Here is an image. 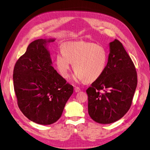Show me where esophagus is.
Here are the masks:
<instances>
[{
  "mask_svg": "<svg viewBox=\"0 0 150 150\" xmlns=\"http://www.w3.org/2000/svg\"><path fill=\"white\" fill-rule=\"evenodd\" d=\"M74 90L76 92H78L79 91H80V88L79 87H76H76H75V88H74Z\"/></svg>",
  "mask_w": 150,
  "mask_h": 150,
  "instance_id": "34e87169",
  "label": "esophagus"
}]
</instances>
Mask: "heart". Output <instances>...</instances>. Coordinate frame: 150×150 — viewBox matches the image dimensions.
<instances>
[{"mask_svg": "<svg viewBox=\"0 0 150 150\" xmlns=\"http://www.w3.org/2000/svg\"><path fill=\"white\" fill-rule=\"evenodd\" d=\"M108 61V54L103 47L92 42H67L63 45L56 58L59 74L67 78L73 62L76 80L92 82L103 74Z\"/></svg>", "mask_w": 150, "mask_h": 150, "instance_id": "heart-1", "label": "heart"}]
</instances>
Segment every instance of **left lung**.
<instances>
[{
  "label": "left lung",
  "instance_id": "left-lung-1",
  "mask_svg": "<svg viewBox=\"0 0 150 150\" xmlns=\"http://www.w3.org/2000/svg\"><path fill=\"white\" fill-rule=\"evenodd\" d=\"M109 47L104 72L86 90L89 114L101 124L119 120L128 111L137 84L135 66L122 44L115 39Z\"/></svg>",
  "mask_w": 150,
  "mask_h": 150
}]
</instances>
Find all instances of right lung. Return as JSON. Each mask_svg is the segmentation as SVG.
Masks as SVG:
<instances>
[{"label": "right lung", "instance_id": "obj_1", "mask_svg": "<svg viewBox=\"0 0 150 150\" xmlns=\"http://www.w3.org/2000/svg\"><path fill=\"white\" fill-rule=\"evenodd\" d=\"M54 39H39L31 42L18 59L13 70V84L19 108L29 120L50 125L61 117L74 92L52 67L47 43Z\"/></svg>", "mask_w": 150, "mask_h": 150}]
</instances>
